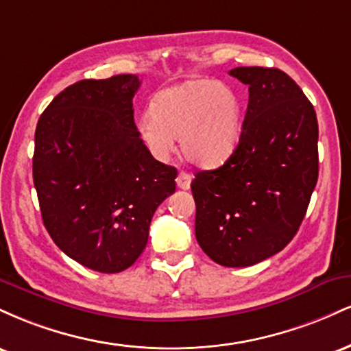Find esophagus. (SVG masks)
Listing matches in <instances>:
<instances>
[{
  "label": "esophagus",
  "instance_id": "34e87169",
  "mask_svg": "<svg viewBox=\"0 0 351 351\" xmlns=\"http://www.w3.org/2000/svg\"><path fill=\"white\" fill-rule=\"evenodd\" d=\"M176 184L181 189H189V186H191V175L186 171H180V175L176 176Z\"/></svg>",
  "mask_w": 351,
  "mask_h": 351
}]
</instances>
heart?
I'll use <instances>...</instances> for the list:
<instances>
[{
  "label": "heart",
  "mask_w": 351,
  "mask_h": 351,
  "mask_svg": "<svg viewBox=\"0 0 351 351\" xmlns=\"http://www.w3.org/2000/svg\"><path fill=\"white\" fill-rule=\"evenodd\" d=\"M243 100L229 84L193 79L156 92L138 135L156 160H167L175 138L189 163L216 167L226 162L239 145Z\"/></svg>",
  "instance_id": "b5f03b06"
}]
</instances>
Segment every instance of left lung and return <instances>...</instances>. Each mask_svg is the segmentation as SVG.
Instances as JSON below:
<instances>
[{
  "mask_svg": "<svg viewBox=\"0 0 351 351\" xmlns=\"http://www.w3.org/2000/svg\"><path fill=\"white\" fill-rule=\"evenodd\" d=\"M249 86L237 148L191 181L198 244L224 267H247L285 247L299 231L318 178V123L285 72L236 67Z\"/></svg>",
  "mask_w": 351,
  "mask_h": 351,
  "instance_id": "obj_1",
  "label": "left lung"
}]
</instances>
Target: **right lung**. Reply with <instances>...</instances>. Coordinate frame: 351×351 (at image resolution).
Wrapping results in <instances>:
<instances>
[{
  "instance_id": "1",
  "label": "right lung",
  "mask_w": 351,
  "mask_h": 351,
  "mask_svg": "<svg viewBox=\"0 0 351 351\" xmlns=\"http://www.w3.org/2000/svg\"><path fill=\"white\" fill-rule=\"evenodd\" d=\"M134 74L64 88L39 117L33 180L56 245L92 271L122 272L143 252L156 208L175 193L134 120Z\"/></svg>"
}]
</instances>
